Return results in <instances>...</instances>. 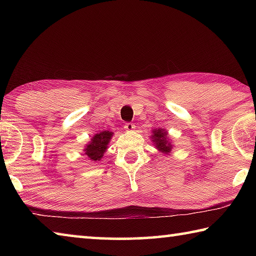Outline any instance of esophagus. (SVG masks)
<instances>
[{
	"label": "esophagus",
	"instance_id": "esophagus-1",
	"mask_svg": "<svg viewBox=\"0 0 256 256\" xmlns=\"http://www.w3.org/2000/svg\"><path fill=\"white\" fill-rule=\"evenodd\" d=\"M124 128L126 130V131L131 132V131H133L134 128H136V125H134L133 123H130V122H128V123H125V125H124Z\"/></svg>",
	"mask_w": 256,
	"mask_h": 256
}]
</instances>
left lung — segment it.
Segmentation results:
<instances>
[{
  "label": "left lung",
  "mask_w": 256,
  "mask_h": 256,
  "mask_svg": "<svg viewBox=\"0 0 256 256\" xmlns=\"http://www.w3.org/2000/svg\"><path fill=\"white\" fill-rule=\"evenodd\" d=\"M152 138L156 142V146L162 151V152L168 154L170 152L172 146L170 144H168V138H167V132H164V130H154Z\"/></svg>",
  "instance_id": "8db88e82"
}]
</instances>
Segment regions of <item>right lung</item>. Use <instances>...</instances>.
Returning <instances> with one entry per match:
<instances>
[{
	"instance_id": "add662e5",
	"label": "right lung",
	"mask_w": 256,
	"mask_h": 256,
	"mask_svg": "<svg viewBox=\"0 0 256 256\" xmlns=\"http://www.w3.org/2000/svg\"><path fill=\"white\" fill-rule=\"evenodd\" d=\"M112 136V133L110 131H102L100 133H97L96 136L92 138V142H90L84 149L86 154L88 156L92 162H98L99 159H102L107 149V144H110Z\"/></svg>"
}]
</instances>
